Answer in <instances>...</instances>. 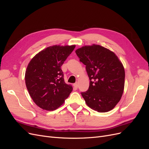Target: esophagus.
Segmentation results:
<instances>
[{
    "mask_svg": "<svg viewBox=\"0 0 149 149\" xmlns=\"http://www.w3.org/2000/svg\"><path fill=\"white\" fill-rule=\"evenodd\" d=\"M73 86H74V87L75 88L77 89V88H78V83H76L73 84Z\"/></svg>",
    "mask_w": 149,
    "mask_h": 149,
    "instance_id": "1",
    "label": "esophagus"
}]
</instances>
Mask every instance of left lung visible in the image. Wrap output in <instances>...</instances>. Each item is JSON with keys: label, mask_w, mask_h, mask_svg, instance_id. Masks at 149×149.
I'll list each match as a JSON object with an SVG mask.
<instances>
[{"label": "left lung", "mask_w": 149, "mask_h": 149, "mask_svg": "<svg viewBox=\"0 0 149 149\" xmlns=\"http://www.w3.org/2000/svg\"><path fill=\"white\" fill-rule=\"evenodd\" d=\"M75 52L86 65L90 80L88 91L81 93L86 104L99 112L112 110L124 92L123 63L113 52L99 45L84 46Z\"/></svg>", "instance_id": "left-lung-1"}]
</instances>
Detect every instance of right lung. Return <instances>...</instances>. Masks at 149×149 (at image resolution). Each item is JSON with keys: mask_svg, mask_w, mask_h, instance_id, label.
<instances>
[{"mask_svg": "<svg viewBox=\"0 0 149 149\" xmlns=\"http://www.w3.org/2000/svg\"><path fill=\"white\" fill-rule=\"evenodd\" d=\"M75 45H53L37 53L29 63L25 80L30 97L38 107L54 111L61 106L73 90L61 69Z\"/></svg>", "mask_w": 149, "mask_h": 149, "instance_id": "obj_1", "label": "right lung"}]
</instances>
